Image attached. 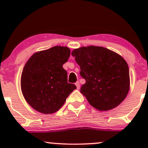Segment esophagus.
<instances>
[{"mask_svg":"<svg viewBox=\"0 0 148 148\" xmlns=\"http://www.w3.org/2000/svg\"><path fill=\"white\" fill-rule=\"evenodd\" d=\"M75 85L76 86V88H77V89L79 90V88H80V84H79V81H77V82H76V84H75Z\"/></svg>","mask_w":148,"mask_h":148,"instance_id":"obj_1","label":"esophagus"}]
</instances>
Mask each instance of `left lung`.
Returning a JSON list of instances; mask_svg holds the SVG:
<instances>
[{"label": "left lung", "mask_w": 148, "mask_h": 148, "mask_svg": "<svg viewBox=\"0 0 148 148\" xmlns=\"http://www.w3.org/2000/svg\"><path fill=\"white\" fill-rule=\"evenodd\" d=\"M72 56L80 66V75L86 80L81 92L99 111H108L125 99L130 90V71L120 55L101 47L74 49Z\"/></svg>", "instance_id": "obj_1"}]
</instances>
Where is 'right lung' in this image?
<instances>
[{"instance_id": "add662e5", "label": "right lung", "mask_w": 148, "mask_h": 148, "mask_svg": "<svg viewBox=\"0 0 148 148\" xmlns=\"http://www.w3.org/2000/svg\"><path fill=\"white\" fill-rule=\"evenodd\" d=\"M69 56V48L57 46L33 54L25 64L21 90L34 109L45 114L55 113L76 88L67 82V71L62 67Z\"/></svg>"}]
</instances>
